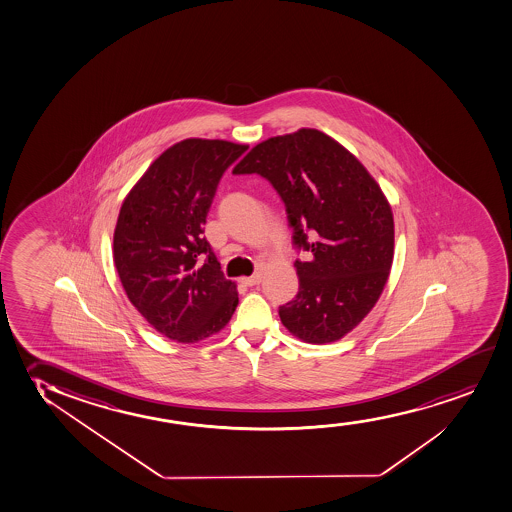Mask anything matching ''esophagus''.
Segmentation results:
<instances>
[{
  "instance_id": "esophagus-1",
  "label": "esophagus",
  "mask_w": 512,
  "mask_h": 512,
  "mask_svg": "<svg viewBox=\"0 0 512 512\" xmlns=\"http://www.w3.org/2000/svg\"><path fill=\"white\" fill-rule=\"evenodd\" d=\"M260 281H262V276H260V273H255L253 276H250V278L241 279V283H243L245 286L259 285Z\"/></svg>"
}]
</instances>
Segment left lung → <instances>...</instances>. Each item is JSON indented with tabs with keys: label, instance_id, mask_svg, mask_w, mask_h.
I'll list each match as a JSON object with an SVG mask.
<instances>
[{
	"label": "left lung",
	"instance_id": "8db88e82",
	"mask_svg": "<svg viewBox=\"0 0 512 512\" xmlns=\"http://www.w3.org/2000/svg\"><path fill=\"white\" fill-rule=\"evenodd\" d=\"M233 173H259L283 200L299 293L279 307L281 323L309 344L342 339L384 290L394 257L391 205L346 147L314 128L253 147Z\"/></svg>",
	"mask_w": 512,
	"mask_h": 512
}]
</instances>
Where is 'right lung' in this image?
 <instances>
[{"mask_svg": "<svg viewBox=\"0 0 512 512\" xmlns=\"http://www.w3.org/2000/svg\"><path fill=\"white\" fill-rule=\"evenodd\" d=\"M246 149L227 140L177 142L121 205L114 266L135 309L168 339H208L236 311V285L220 271L203 226L222 175Z\"/></svg>", "mask_w": 512, "mask_h": 512, "instance_id": "obj_1", "label": "right lung"}]
</instances>
